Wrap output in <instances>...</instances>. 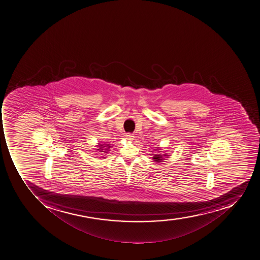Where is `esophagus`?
Listing matches in <instances>:
<instances>
[{
    "label": "esophagus",
    "mask_w": 260,
    "mask_h": 260,
    "mask_svg": "<svg viewBox=\"0 0 260 260\" xmlns=\"http://www.w3.org/2000/svg\"><path fill=\"white\" fill-rule=\"evenodd\" d=\"M134 138H135V136H134L133 135H131V134H126V135H125V139H126L127 140H129V141L134 140Z\"/></svg>",
    "instance_id": "esophagus-1"
}]
</instances>
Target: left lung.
Here are the masks:
<instances>
[{
	"mask_svg": "<svg viewBox=\"0 0 260 260\" xmlns=\"http://www.w3.org/2000/svg\"><path fill=\"white\" fill-rule=\"evenodd\" d=\"M154 151H156V152H155V154L152 152V158L153 161H157V162H161L163 160H165V158H168V156H169L168 153H163L162 154L161 149H159V148H156Z\"/></svg>",
	"mask_w": 260,
	"mask_h": 260,
	"instance_id": "8db88e82",
	"label": "left lung"
}]
</instances>
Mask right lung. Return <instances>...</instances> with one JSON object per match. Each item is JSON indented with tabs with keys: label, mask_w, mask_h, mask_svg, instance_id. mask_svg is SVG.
Returning <instances> with one entry per match:
<instances>
[{
	"label": "right lung",
	"mask_w": 260,
	"mask_h": 260,
	"mask_svg": "<svg viewBox=\"0 0 260 260\" xmlns=\"http://www.w3.org/2000/svg\"><path fill=\"white\" fill-rule=\"evenodd\" d=\"M99 148H97V151L99 152H108V151H109L110 148H111V144H99V145H97Z\"/></svg>",
	"instance_id": "obj_1"
}]
</instances>
